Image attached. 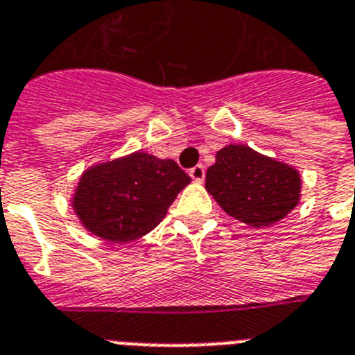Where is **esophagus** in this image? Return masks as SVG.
<instances>
[{"label":"esophagus","instance_id":"obj_1","mask_svg":"<svg viewBox=\"0 0 355 355\" xmlns=\"http://www.w3.org/2000/svg\"><path fill=\"white\" fill-rule=\"evenodd\" d=\"M189 177L193 178L194 182H203V178H205V168L201 164L194 166V168L189 170Z\"/></svg>","mask_w":355,"mask_h":355}]
</instances>
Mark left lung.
<instances>
[{
	"label": "left lung",
	"mask_w": 355,
	"mask_h": 355,
	"mask_svg": "<svg viewBox=\"0 0 355 355\" xmlns=\"http://www.w3.org/2000/svg\"><path fill=\"white\" fill-rule=\"evenodd\" d=\"M302 180L293 166L248 145L223 146L207 170L205 189L233 219L254 228L276 225L301 200Z\"/></svg>",
	"instance_id": "8db88e82"
}]
</instances>
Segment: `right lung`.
I'll list each match as a JSON object with an SVG mask.
<instances>
[{
  "instance_id": "right-lung-1",
  "label": "right lung",
  "mask_w": 355,
  "mask_h": 355,
  "mask_svg": "<svg viewBox=\"0 0 355 355\" xmlns=\"http://www.w3.org/2000/svg\"><path fill=\"white\" fill-rule=\"evenodd\" d=\"M189 182L173 159L139 150L83 171L70 205L95 237L122 244L152 232Z\"/></svg>"
}]
</instances>
